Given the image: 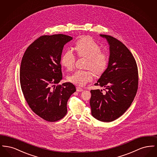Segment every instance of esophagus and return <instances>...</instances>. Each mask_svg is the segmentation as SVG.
Listing matches in <instances>:
<instances>
[{"label":"esophagus","instance_id":"34e87169","mask_svg":"<svg viewBox=\"0 0 157 157\" xmlns=\"http://www.w3.org/2000/svg\"><path fill=\"white\" fill-rule=\"evenodd\" d=\"M83 89L80 87H76V91L77 92H82L83 91Z\"/></svg>","mask_w":157,"mask_h":157}]
</instances>
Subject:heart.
<instances>
[{
    "label": "heart",
    "instance_id": "b5f03b06",
    "mask_svg": "<svg viewBox=\"0 0 157 157\" xmlns=\"http://www.w3.org/2000/svg\"><path fill=\"white\" fill-rule=\"evenodd\" d=\"M75 48L79 57L86 59L85 67L91 69L97 75L104 72L109 62V56L108 53L101 51V45L95 40L89 36L83 37L76 42ZM75 61L76 56L71 48L67 49L60 58L61 65L68 71L74 69ZM94 76V72L90 69L77 70L67 76V80L76 85L83 86L90 82Z\"/></svg>",
    "mask_w": 157,
    "mask_h": 157
}]
</instances>
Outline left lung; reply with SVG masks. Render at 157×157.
<instances>
[{
	"mask_svg": "<svg viewBox=\"0 0 157 157\" xmlns=\"http://www.w3.org/2000/svg\"><path fill=\"white\" fill-rule=\"evenodd\" d=\"M105 37L110 49L109 62L95 86L102 90H91L90 105L92 116L109 122L122 115L131 106L138 86V71L134 57L126 46L111 36Z\"/></svg>",
	"mask_w": 157,
	"mask_h": 157,
	"instance_id": "8db88e82",
	"label": "left lung"
}]
</instances>
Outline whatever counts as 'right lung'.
<instances>
[{
	"label": "right lung",
	"mask_w": 157,
	"mask_h": 157,
	"mask_svg": "<svg viewBox=\"0 0 157 157\" xmlns=\"http://www.w3.org/2000/svg\"><path fill=\"white\" fill-rule=\"evenodd\" d=\"M71 36L56 34L38 37L27 48L20 67V83L30 109L48 122L62 119L67 113V102L76 91L74 84L55 86L62 78L60 58Z\"/></svg>",
	"instance_id": "right-lung-1"
}]
</instances>
